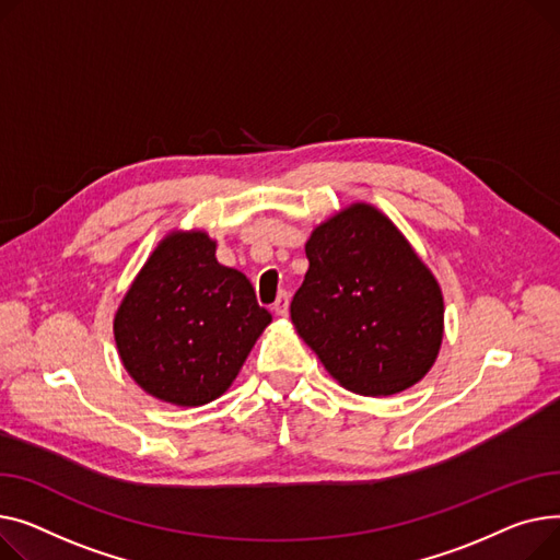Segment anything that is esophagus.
<instances>
[{"instance_id": "1", "label": "esophagus", "mask_w": 560, "mask_h": 560, "mask_svg": "<svg viewBox=\"0 0 560 560\" xmlns=\"http://www.w3.org/2000/svg\"><path fill=\"white\" fill-rule=\"evenodd\" d=\"M273 314L276 316H287L289 314V293H287V289H282L280 293H278V301L273 303Z\"/></svg>"}]
</instances>
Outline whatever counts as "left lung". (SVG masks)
<instances>
[{
  "instance_id": "8db88e82",
  "label": "left lung",
  "mask_w": 560,
  "mask_h": 560,
  "mask_svg": "<svg viewBox=\"0 0 560 560\" xmlns=\"http://www.w3.org/2000/svg\"><path fill=\"white\" fill-rule=\"evenodd\" d=\"M291 320L341 386L393 396L432 369L443 339L441 289L382 212L354 203L320 223Z\"/></svg>"
}]
</instances>
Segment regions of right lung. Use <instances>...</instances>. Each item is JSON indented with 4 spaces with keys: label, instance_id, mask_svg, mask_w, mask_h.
Returning a JSON list of instances; mask_svg holds the SVG:
<instances>
[{
    "label": "right lung",
    "instance_id": "add662e5",
    "mask_svg": "<svg viewBox=\"0 0 560 560\" xmlns=\"http://www.w3.org/2000/svg\"><path fill=\"white\" fill-rule=\"evenodd\" d=\"M206 233L164 240L115 316L126 371L153 398L208 405L233 384L271 314L253 284L221 267Z\"/></svg>",
    "mask_w": 560,
    "mask_h": 560
}]
</instances>
